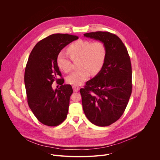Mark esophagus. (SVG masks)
I'll return each mask as SVG.
<instances>
[{
	"mask_svg": "<svg viewBox=\"0 0 160 160\" xmlns=\"http://www.w3.org/2000/svg\"><path fill=\"white\" fill-rule=\"evenodd\" d=\"M72 87L73 91L74 92H78V91L80 89V88L78 86H77V85H73Z\"/></svg>",
	"mask_w": 160,
	"mask_h": 160,
	"instance_id": "34e87169",
	"label": "esophagus"
}]
</instances>
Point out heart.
I'll list each match as a JSON object with an SVG mask.
<instances>
[{
  "mask_svg": "<svg viewBox=\"0 0 160 160\" xmlns=\"http://www.w3.org/2000/svg\"><path fill=\"white\" fill-rule=\"evenodd\" d=\"M67 51L72 60L79 59V68L71 72L67 78V82L73 85L83 83L92 74H97L102 68L106 56V46L101 41L79 39L68 46ZM68 54L60 51L57 57V63L59 68L65 72L72 69V63Z\"/></svg>",
  "mask_w": 160,
  "mask_h": 160,
  "instance_id": "b5f03b06",
  "label": "heart"
}]
</instances>
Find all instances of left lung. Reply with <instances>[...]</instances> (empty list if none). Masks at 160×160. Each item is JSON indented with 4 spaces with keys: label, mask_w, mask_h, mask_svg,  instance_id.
Segmentation results:
<instances>
[{
    "label": "left lung",
    "mask_w": 160,
    "mask_h": 160,
    "mask_svg": "<svg viewBox=\"0 0 160 160\" xmlns=\"http://www.w3.org/2000/svg\"><path fill=\"white\" fill-rule=\"evenodd\" d=\"M104 43L107 56L98 73L80 89L84 112L92 124L108 126L123 114L132 93V68L127 48L109 32L86 33Z\"/></svg>",
    "instance_id": "1"
}]
</instances>
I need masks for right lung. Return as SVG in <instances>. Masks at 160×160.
Masks as SVG:
<instances>
[{
	"mask_svg": "<svg viewBox=\"0 0 160 160\" xmlns=\"http://www.w3.org/2000/svg\"><path fill=\"white\" fill-rule=\"evenodd\" d=\"M78 36L54 34L39 41L31 51L24 72V84L28 105L43 124L56 126L66 119L69 98L73 91L70 84H63L57 63L58 53ZM56 80L62 86L53 90L51 84Z\"/></svg>",
	"mask_w": 160,
	"mask_h": 160,
	"instance_id": "obj_1",
	"label": "right lung"
}]
</instances>
